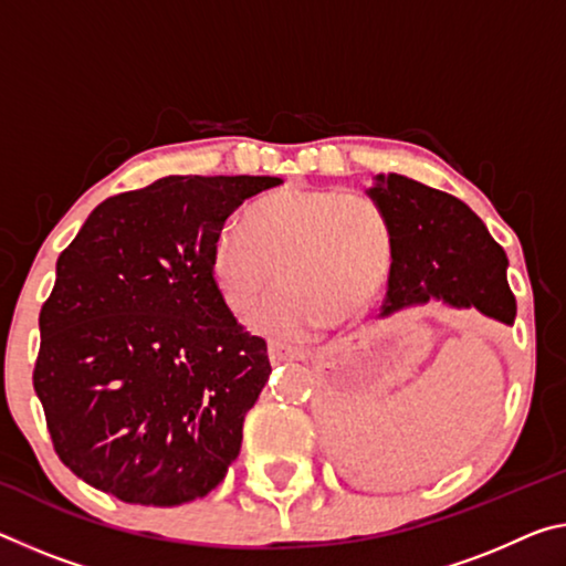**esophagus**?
<instances>
[{"label":"esophagus","instance_id":"1","mask_svg":"<svg viewBox=\"0 0 566 566\" xmlns=\"http://www.w3.org/2000/svg\"><path fill=\"white\" fill-rule=\"evenodd\" d=\"M304 357H310V353L304 347L269 343V360H272L274 365L284 363V360H304Z\"/></svg>","mask_w":566,"mask_h":566}]
</instances>
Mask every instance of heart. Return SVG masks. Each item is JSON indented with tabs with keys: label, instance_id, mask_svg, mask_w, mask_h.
I'll use <instances>...</instances> for the list:
<instances>
[{
	"label": "heart",
	"instance_id": "1",
	"mask_svg": "<svg viewBox=\"0 0 566 566\" xmlns=\"http://www.w3.org/2000/svg\"><path fill=\"white\" fill-rule=\"evenodd\" d=\"M392 231L380 206L332 188H282L251 203L239 227L213 241L211 272L223 302L249 315L274 280L282 290L259 327L294 337L319 322L347 325L380 300Z\"/></svg>",
	"mask_w": 566,
	"mask_h": 566
}]
</instances>
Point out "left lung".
I'll return each mask as SVG.
<instances>
[{
    "label": "left lung",
    "instance_id": "obj_1",
    "mask_svg": "<svg viewBox=\"0 0 566 566\" xmlns=\"http://www.w3.org/2000/svg\"><path fill=\"white\" fill-rule=\"evenodd\" d=\"M370 199L380 206L392 231L382 315L436 297L514 325L516 300L506 282V251L469 206L398 174L378 176Z\"/></svg>",
    "mask_w": 566,
    "mask_h": 566
}]
</instances>
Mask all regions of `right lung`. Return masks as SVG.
Wrapping results in <instances>:
<instances>
[{
  "label": "right lung",
  "instance_id": "right-lung-1",
  "mask_svg": "<svg viewBox=\"0 0 566 566\" xmlns=\"http://www.w3.org/2000/svg\"><path fill=\"white\" fill-rule=\"evenodd\" d=\"M272 176H166L105 199L57 259L32 382L60 461L125 504L227 476L272 373L211 272L223 223Z\"/></svg>",
  "mask_w": 566,
  "mask_h": 566
}]
</instances>
